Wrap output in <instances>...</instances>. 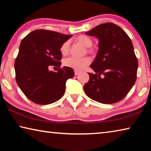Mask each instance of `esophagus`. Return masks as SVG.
I'll list each match as a JSON object with an SVG mask.
<instances>
[{
    "mask_svg": "<svg viewBox=\"0 0 151 151\" xmlns=\"http://www.w3.org/2000/svg\"><path fill=\"white\" fill-rule=\"evenodd\" d=\"M81 73V72H80V71H78V70H75V75H79V74H80Z\"/></svg>",
    "mask_w": 151,
    "mask_h": 151,
    "instance_id": "34e87169",
    "label": "esophagus"
}]
</instances>
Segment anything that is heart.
<instances>
[{
  "label": "heart",
  "instance_id": "obj_1",
  "mask_svg": "<svg viewBox=\"0 0 151 151\" xmlns=\"http://www.w3.org/2000/svg\"><path fill=\"white\" fill-rule=\"evenodd\" d=\"M76 40L86 47H91L93 45V40L87 36L80 35L76 38ZM70 48V42L68 40L64 42L60 46V51L63 55H66L68 53ZM91 51V50H89ZM91 63V59L87 57L83 58L68 57L64 60V65L73 68L76 70H82L87 66Z\"/></svg>",
  "mask_w": 151,
  "mask_h": 151
}]
</instances>
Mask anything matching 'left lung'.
Here are the masks:
<instances>
[{
  "instance_id": "obj_1",
  "label": "left lung",
  "mask_w": 151,
  "mask_h": 151,
  "mask_svg": "<svg viewBox=\"0 0 151 151\" xmlns=\"http://www.w3.org/2000/svg\"><path fill=\"white\" fill-rule=\"evenodd\" d=\"M86 34L99 40V50L90 66L95 74L84 86L89 98L103 104L123 99L137 80L138 60L131 39L112 22L99 24Z\"/></svg>"
}]
</instances>
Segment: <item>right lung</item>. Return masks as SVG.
<instances>
[{
  "label": "right lung",
  "instance_id": "1",
  "mask_svg": "<svg viewBox=\"0 0 151 151\" xmlns=\"http://www.w3.org/2000/svg\"><path fill=\"white\" fill-rule=\"evenodd\" d=\"M72 35L44 29L33 30L20 42L15 59V78L28 99L38 104H48L63 96L67 79L75 72L71 68H60V46ZM59 67L57 72L50 71ZM58 69V68H57Z\"/></svg>",
  "mask_w": 151,
  "mask_h": 151
}]
</instances>
